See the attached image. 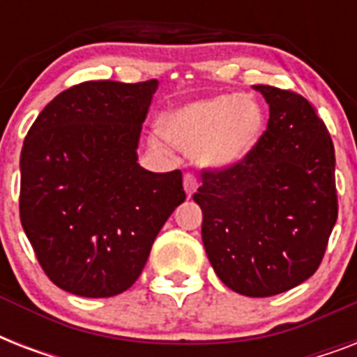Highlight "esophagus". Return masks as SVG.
I'll return each mask as SVG.
<instances>
[{
    "instance_id": "obj_1",
    "label": "esophagus",
    "mask_w": 357,
    "mask_h": 357,
    "mask_svg": "<svg viewBox=\"0 0 357 357\" xmlns=\"http://www.w3.org/2000/svg\"><path fill=\"white\" fill-rule=\"evenodd\" d=\"M183 187L187 195H195L196 189H198V179H196L195 174H185L183 176Z\"/></svg>"
}]
</instances>
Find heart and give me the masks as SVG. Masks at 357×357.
<instances>
[{
    "instance_id": "obj_1",
    "label": "heart",
    "mask_w": 357,
    "mask_h": 357,
    "mask_svg": "<svg viewBox=\"0 0 357 357\" xmlns=\"http://www.w3.org/2000/svg\"><path fill=\"white\" fill-rule=\"evenodd\" d=\"M265 126L261 103L248 94H218L167 113L161 133L206 168H226L250 155Z\"/></svg>"
}]
</instances>
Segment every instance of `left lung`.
<instances>
[{
	"label": "left lung",
	"mask_w": 357,
	"mask_h": 357,
	"mask_svg": "<svg viewBox=\"0 0 357 357\" xmlns=\"http://www.w3.org/2000/svg\"><path fill=\"white\" fill-rule=\"evenodd\" d=\"M268 123L248 157L202 172L195 202L217 276L244 296H274L315 274L337 220L332 137L304 96L255 85Z\"/></svg>",
	"instance_id": "8db88e82"
}]
</instances>
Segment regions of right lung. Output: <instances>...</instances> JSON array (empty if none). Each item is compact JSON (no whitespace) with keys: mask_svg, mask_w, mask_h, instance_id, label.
<instances>
[{"mask_svg":"<svg viewBox=\"0 0 357 357\" xmlns=\"http://www.w3.org/2000/svg\"><path fill=\"white\" fill-rule=\"evenodd\" d=\"M157 79L85 81L47 103L20 155V220L42 271L86 298L128 291L185 202L181 170L137 162Z\"/></svg>","mask_w":357,"mask_h":357,"instance_id":"1","label":"right lung"}]
</instances>
